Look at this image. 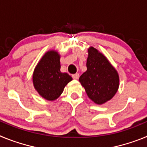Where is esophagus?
<instances>
[{"label": "esophagus", "instance_id": "34e87169", "mask_svg": "<svg viewBox=\"0 0 147 147\" xmlns=\"http://www.w3.org/2000/svg\"><path fill=\"white\" fill-rule=\"evenodd\" d=\"M73 79H74V80H78L79 77H80V74H75L72 75Z\"/></svg>", "mask_w": 147, "mask_h": 147}]
</instances>
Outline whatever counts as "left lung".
<instances>
[{
  "instance_id": "8db88e82",
  "label": "left lung",
  "mask_w": 147,
  "mask_h": 147,
  "mask_svg": "<svg viewBox=\"0 0 147 147\" xmlns=\"http://www.w3.org/2000/svg\"><path fill=\"white\" fill-rule=\"evenodd\" d=\"M87 71L80 77L88 96L98 105L115 96L119 87V76L115 67L96 49H88Z\"/></svg>"
}]
</instances>
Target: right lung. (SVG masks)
<instances>
[{
  "mask_svg": "<svg viewBox=\"0 0 147 147\" xmlns=\"http://www.w3.org/2000/svg\"><path fill=\"white\" fill-rule=\"evenodd\" d=\"M60 55L56 51L45 53L35 67L33 85L39 94L48 101L59 97L72 77L60 71Z\"/></svg>",
  "mask_w": 147,
  "mask_h": 147,
  "instance_id": "obj_1",
  "label": "right lung"
}]
</instances>
